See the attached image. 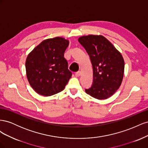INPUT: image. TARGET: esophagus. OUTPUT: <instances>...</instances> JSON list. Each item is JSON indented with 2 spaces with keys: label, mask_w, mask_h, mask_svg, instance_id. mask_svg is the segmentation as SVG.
<instances>
[{
  "label": "esophagus",
  "mask_w": 148,
  "mask_h": 148,
  "mask_svg": "<svg viewBox=\"0 0 148 148\" xmlns=\"http://www.w3.org/2000/svg\"><path fill=\"white\" fill-rule=\"evenodd\" d=\"M80 75H81V71H77V72L75 73V76H76V77H79Z\"/></svg>",
  "instance_id": "34e87169"
}]
</instances>
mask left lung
Wrapping results in <instances>:
<instances>
[{"mask_svg": "<svg viewBox=\"0 0 148 148\" xmlns=\"http://www.w3.org/2000/svg\"><path fill=\"white\" fill-rule=\"evenodd\" d=\"M78 41L88 53L93 69L92 84L85 91L96 99H107L122 82L125 63L122 54L101 35L84 36Z\"/></svg>", "mask_w": 148, "mask_h": 148, "instance_id": "left-lung-1", "label": "left lung"}]
</instances>
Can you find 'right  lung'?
Returning <instances> with one entry per match:
<instances>
[{
	"instance_id": "add662e5",
	"label": "right lung",
	"mask_w": 148,
	"mask_h": 148,
	"mask_svg": "<svg viewBox=\"0 0 148 148\" xmlns=\"http://www.w3.org/2000/svg\"><path fill=\"white\" fill-rule=\"evenodd\" d=\"M69 44L63 38L47 39L29 53L25 64L26 76L39 95L52 96L65 88L72 75L64 58Z\"/></svg>"
}]
</instances>
